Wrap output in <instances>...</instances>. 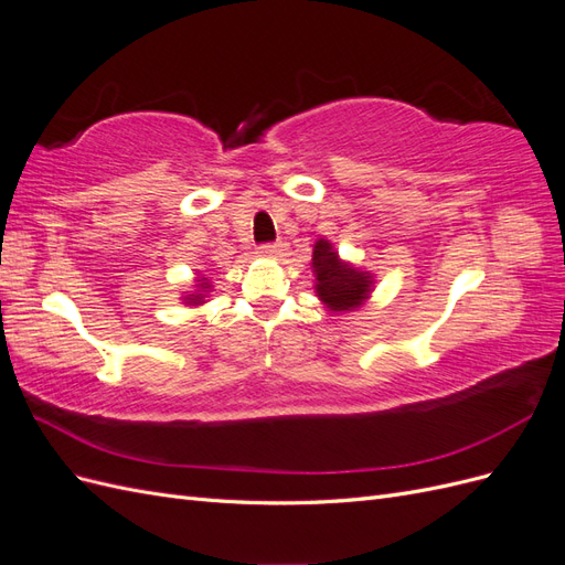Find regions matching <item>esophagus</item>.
<instances>
[{"label":"esophagus","mask_w":565,"mask_h":565,"mask_svg":"<svg viewBox=\"0 0 565 565\" xmlns=\"http://www.w3.org/2000/svg\"><path fill=\"white\" fill-rule=\"evenodd\" d=\"M256 252H259L262 256H276L280 252V245L278 243H262L259 247H256Z\"/></svg>","instance_id":"1"}]
</instances>
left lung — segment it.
Listing matches in <instances>:
<instances>
[{
	"label": "left lung",
	"mask_w": 565,
	"mask_h": 565,
	"mask_svg": "<svg viewBox=\"0 0 565 565\" xmlns=\"http://www.w3.org/2000/svg\"><path fill=\"white\" fill-rule=\"evenodd\" d=\"M316 292L334 311H349L361 303L370 292V276L344 262L328 241H318L313 247Z\"/></svg>",
	"instance_id": "obj_1"
}]
</instances>
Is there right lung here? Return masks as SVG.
Instances as JSON below:
<instances>
[{
    "mask_svg": "<svg viewBox=\"0 0 565 565\" xmlns=\"http://www.w3.org/2000/svg\"><path fill=\"white\" fill-rule=\"evenodd\" d=\"M207 289H210V282H207V278H202V280H198V292H207ZM191 295V297H188V303H202V297L204 295Z\"/></svg>",
    "mask_w": 565,
    "mask_h": 565,
    "instance_id": "1",
    "label": "right lung"
}]
</instances>
